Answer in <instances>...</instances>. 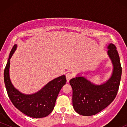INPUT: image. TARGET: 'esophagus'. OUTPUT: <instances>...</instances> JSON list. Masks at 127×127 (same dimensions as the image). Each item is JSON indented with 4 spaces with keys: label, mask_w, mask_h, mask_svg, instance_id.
I'll list each match as a JSON object with an SVG mask.
<instances>
[{
    "label": "esophagus",
    "mask_w": 127,
    "mask_h": 127,
    "mask_svg": "<svg viewBox=\"0 0 127 127\" xmlns=\"http://www.w3.org/2000/svg\"><path fill=\"white\" fill-rule=\"evenodd\" d=\"M72 78H73V75L72 73H68L66 74V79H67V82H69L70 80Z\"/></svg>",
    "instance_id": "esophagus-1"
}]
</instances>
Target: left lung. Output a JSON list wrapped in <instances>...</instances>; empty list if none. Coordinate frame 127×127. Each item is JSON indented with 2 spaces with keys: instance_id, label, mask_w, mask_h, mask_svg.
Segmentation results:
<instances>
[{
  "instance_id": "left-lung-1",
  "label": "left lung",
  "mask_w": 127,
  "mask_h": 127,
  "mask_svg": "<svg viewBox=\"0 0 127 127\" xmlns=\"http://www.w3.org/2000/svg\"><path fill=\"white\" fill-rule=\"evenodd\" d=\"M107 48L113 70L107 82L95 85L82 76L70 80L73 89V106L77 113L83 116H91L101 112L114 100L117 94L122 67L115 45L110 43Z\"/></svg>"
}]
</instances>
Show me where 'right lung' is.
I'll use <instances>...</instances> for the list:
<instances>
[{"label":"right lung","mask_w":127,"mask_h":127,"mask_svg":"<svg viewBox=\"0 0 127 127\" xmlns=\"http://www.w3.org/2000/svg\"><path fill=\"white\" fill-rule=\"evenodd\" d=\"M17 45H14L11 49L4 70V81L9 98L16 108L24 114L35 118L45 117L50 114L54 108L58 94L67 81L65 76L54 79L35 94H22L14 88L10 81L9 74L10 59Z\"/></svg>","instance_id":"obj_1"}]
</instances>
